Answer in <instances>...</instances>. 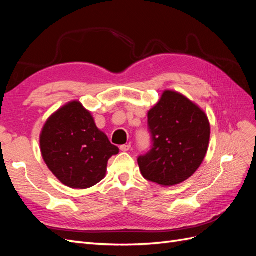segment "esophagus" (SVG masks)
Masks as SVG:
<instances>
[{
	"label": "esophagus",
	"mask_w": 256,
	"mask_h": 256,
	"mask_svg": "<svg viewBox=\"0 0 256 256\" xmlns=\"http://www.w3.org/2000/svg\"><path fill=\"white\" fill-rule=\"evenodd\" d=\"M130 147H131L130 144H124V145H120V150L122 152H128V150H130Z\"/></svg>",
	"instance_id": "1"
}]
</instances>
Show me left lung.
I'll return each instance as SVG.
<instances>
[{"label": "left lung", "instance_id": "obj_1", "mask_svg": "<svg viewBox=\"0 0 256 256\" xmlns=\"http://www.w3.org/2000/svg\"><path fill=\"white\" fill-rule=\"evenodd\" d=\"M152 147L138 157L145 180L174 186L188 180L202 164L210 125L204 111L184 95L166 90L148 112Z\"/></svg>", "mask_w": 256, "mask_h": 256}]
</instances>
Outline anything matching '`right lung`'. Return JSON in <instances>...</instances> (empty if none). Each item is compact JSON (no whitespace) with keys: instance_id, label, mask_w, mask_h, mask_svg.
Segmentation results:
<instances>
[{"instance_id":"1","label":"right lung","mask_w":256,"mask_h":256,"mask_svg":"<svg viewBox=\"0 0 256 256\" xmlns=\"http://www.w3.org/2000/svg\"><path fill=\"white\" fill-rule=\"evenodd\" d=\"M40 150L50 171L67 187H92L106 172L109 159L118 154L79 102L60 108L46 122Z\"/></svg>"}]
</instances>
